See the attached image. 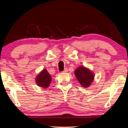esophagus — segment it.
Wrapping results in <instances>:
<instances>
[{
    "mask_svg": "<svg viewBox=\"0 0 128 128\" xmlns=\"http://www.w3.org/2000/svg\"><path fill=\"white\" fill-rule=\"evenodd\" d=\"M67 71H68V69L67 68H65L64 69V70L62 71V72H63V73H66V72H67Z\"/></svg>",
    "mask_w": 128,
    "mask_h": 128,
    "instance_id": "1",
    "label": "esophagus"
}]
</instances>
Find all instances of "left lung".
Here are the masks:
<instances>
[{
    "instance_id": "1",
    "label": "left lung",
    "mask_w": 128,
    "mask_h": 128,
    "mask_svg": "<svg viewBox=\"0 0 128 128\" xmlns=\"http://www.w3.org/2000/svg\"><path fill=\"white\" fill-rule=\"evenodd\" d=\"M78 81L84 88H88L93 82L94 74L92 71L84 66H80L74 71Z\"/></svg>"
}]
</instances>
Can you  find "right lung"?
Listing matches in <instances>:
<instances>
[{
    "instance_id": "obj_1",
    "label": "right lung",
    "mask_w": 128,
    "mask_h": 128,
    "mask_svg": "<svg viewBox=\"0 0 128 128\" xmlns=\"http://www.w3.org/2000/svg\"><path fill=\"white\" fill-rule=\"evenodd\" d=\"M51 82V76L46 69H43L36 77V83L43 88H47Z\"/></svg>"
}]
</instances>
